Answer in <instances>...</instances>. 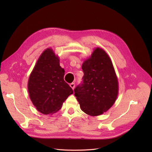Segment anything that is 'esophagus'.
Here are the masks:
<instances>
[{"label":"esophagus","mask_w":152,"mask_h":152,"mask_svg":"<svg viewBox=\"0 0 152 152\" xmlns=\"http://www.w3.org/2000/svg\"><path fill=\"white\" fill-rule=\"evenodd\" d=\"M69 86H70V87H71L72 89H74L75 87V83H71V84H69Z\"/></svg>","instance_id":"esophagus-1"}]
</instances>
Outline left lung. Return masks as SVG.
Instances as JSON below:
<instances>
[{
	"instance_id": "obj_1",
	"label": "left lung",
	"mask_w": 152,
	"mask_h": 152,
	"mask_svg": "<svg viewBox=\"0 0 152 152\" xmlns=\"http://www.w3.org/2000/svg\"><path fill=\"white\" fill-rule=\"evenodd\" d=\"M83 81L74 90L81 110L98 116L111 107L118 96V84L113 64L107 53L97 48L82 65Z\"/></svg>"
}]
</instances>
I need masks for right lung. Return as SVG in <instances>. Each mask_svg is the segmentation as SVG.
<instances>
[{"label":"right lung","instance_id":"obj_1","mask_svg":"<svg viewBox=\"0 0 152 152\" xmlns=\"http://www.w3.org/2000/svg\"><path fill=\"white\" fill-rule=\"evenodd\" d=\"M59 61L53 50L47 49L40 56L29 76L28 88L30 99L36 109L44 115L57 112L73 93L64 81L65 70Z\"/></svg>","mask_w":152,"mask_h":152}]
</instances>
